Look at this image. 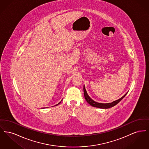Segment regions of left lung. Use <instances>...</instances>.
I'll return each instance as SVG.
<instances>
[{
  "label": "left lung",
  "instance_id": "8db88e82",
  "mask_svg": "<svg viewBox=\"0 0 149 149\" xmlns=\"http://www.w3.org/2000/svg\"><path fill=\"white\" fill-rule=\"evenodd\" d=\"M83 90H84V97L86 102L93 107H97V108H103V109H107V108H109L111 107L116 106L117 104H118L122 99H123L127 94V93H126L122 97H121L117 100L113 101L112 103H98L95 102L94 100H93V99H91L90 98V97L88 95V93L86 92V91L85 89V86L84 85V88H83Z\"/></svg>",
  "mask_w": 149,
  "mask_h": 149
}]
</instances>
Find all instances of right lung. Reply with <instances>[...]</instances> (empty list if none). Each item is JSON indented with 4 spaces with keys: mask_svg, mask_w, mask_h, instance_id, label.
I'll use <instances>...</instances> for the list:
<instances>
[{
    "mask_svg": "<svg viewBox=\"0 0 149 149\" xmlns=\"http://www.w3.org/2000/svg\"><path fill=\"white\" fill-rule=\"evenodd\" d=\"M61 101H62V100H61ZM60 103H61V102H59V103H58V104H56V106H57V105H58V104H60Z\"/></svg>",
    "mask_w": 149,
    "mask_h": 149,
    "instance_id": "add662e5",
    "label": "right lung"
}]
</instances>
